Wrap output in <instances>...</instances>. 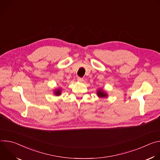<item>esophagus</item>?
I'll return each mask as SVG.
<instances>
[{
    "label": "esophagus",
    "instance_id": "34e87169",
    "mask_svg": "<svg viewBox=\"0 0 160 160\" xmlns=\"http://www.w3.org/2000/svg\"><path fill=\"white\" fill-rule=\"evenodd\" d=\"M77 81L78 82H82L83 81V79L82 78H80V77H78L77 78Z\"/></svg>",
    "mask_w": 160,
    "mask_h": 160
}]
</instances>
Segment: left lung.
Instances as JSON below:
<instances>
[{
    "label": "left lung",
    "mask_w": 160,
    "mask_h": 160,
    "mask_svg": "<svg viewBox=\"0 0 160 160\" xmlns=\"http://www.w3.org/2000/svg\"><path fill=\"white\" fill-rule=\"evenodd\" d=\"M98 96L99 98H107L108 94L102 89H99L97 91Z\"/></svg>",
    "instance_id": "8db88e82"
}]
</instances>
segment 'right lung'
<instances>
[{"label": "right lung", "instance_id": "right-lung-1", "mask_svg": "<svg viewBox=\"0 0 160 160\" xmlns=\"http://www.w3.org/2000/svg\"><path fill=\"white\" fill-rule=\"evenodd\" d=\"M61 90L60 88H58V89H56L55 91H54V94L56 96H59L61 95Z\"/></svg>", "mask_w": 160, "mask_h": 160}]
</instances>
